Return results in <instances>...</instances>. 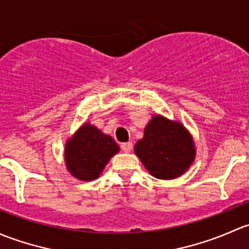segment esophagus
<instances>
[{"mask_svg":"<svg viewBox=\"0 0 249 249\" xmlns=\"http://www.w3.org/2000/svg\"><path fill=\"white\" fill-rule=\"evenodd\" d=\"M121 148L124 152H130V151L133 150V142H128L121 143Z\"/></svg>","mask_w":249,"mask_h":249,"instance_id":"esophagus-1","label":"esophagus"}]
</instances>
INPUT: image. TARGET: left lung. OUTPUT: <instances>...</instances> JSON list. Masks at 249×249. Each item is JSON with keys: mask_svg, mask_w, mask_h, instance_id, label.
Masks as SVG:
<instances>
[{"mask_svg": "<svg viewBox=\"0 0 249 249\" xmlns=\"http://www.w3.org/2000/svg\"><path fill=\"white\" fill-rule=\"evenodd\" d=\"M134 151L148 173L162 180L181 176L196 158V146L188 130L180 122L160 115L146 125Z\"/></svg>", "mask_w": 249, "mask_h": 249, "instance_id": "8db88e82", "label": "left lung"}]
</instances>
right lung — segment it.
Returning a JSON list of instances; mask_svg holds the SVG:
<instances>
[{
    "mask_svg": "<svg viewBox=\"0 0 249 249\" xmlns=\"http://www.w3.org/2000/svg\"><path fill=\"white\" fill-rule=\"evenodd\" d=\"M119 151V145L110 135L85 124L66 143V165L69 173L79 180H96L110 158Z\"/></svg>",
    "mask_w": 249,
    "mask_h": 249,
    "instance_id": "obj_1",
    "label": "right lung"
}]
</instances>
